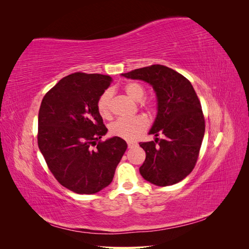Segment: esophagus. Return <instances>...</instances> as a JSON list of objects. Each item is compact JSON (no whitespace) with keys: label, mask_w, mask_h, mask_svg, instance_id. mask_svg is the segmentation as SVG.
Listing matches in <instances>:
<instances>
[{"label":"esophagus","mask_w":249,"mask_h":249,"mask_svg":"<svg viewBox=\"0 0 249 249\" xmlns=\"http://www.w3.org/2000/svg\"><path fill=\"white\" fill-rule=\"evenodd\" d=\"M136 145H137V143H135V142H130V141L127 142V146H129V148H132Z\"/></svg>","instance_id":"34e87169"}]
</instances>
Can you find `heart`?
<instances>
[{
  "instance_id": "obj_1",
  "label": "heart",
  "mask_w": 249,
  "mask_h": 249,
  "mask_svg": "<svg viewBox=\"0 0 249 249\" xmlns=\"http://www.w3.org/2000/svg\"><path fill=\"white\" fill-rule=\"evenodd\" d=\"M124 92L134 101L140 102L145 96V88L138 82H129L124 87ZM112 91L106 90L97 100L96 107L100 115L105 119H110L112 116ZM142 106L148 113L155 109L153 101L142 102ZM148 127V120L143 115H137L130 118H118L110 125V134L112 136L123 138L129 141L138 139Z\"/></svg>"
}]
</instances>
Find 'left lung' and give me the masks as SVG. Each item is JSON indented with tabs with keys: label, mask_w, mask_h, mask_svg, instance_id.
Instances as JSON below:
<instances>
[{
	"label": "left lung",
	"mask_w": 249,
	"mask_h": 249,
	"mask_svg": "<svg viewBox=\"0 0 249 249\" xmlns=\"http://www.w3.org/2000/svg\"><path fill=\"white\" fill-rule=\"evenodd\" d=\"M122 76L149 83L158 97V115L149 134L164 139L140 142L145 160L139 171L157 186L184 179L196 165L205 135V116L198 96L183 74L167 66L153 64Z\"/></svg>",
	"instance_id": "1"
}]
</instances>
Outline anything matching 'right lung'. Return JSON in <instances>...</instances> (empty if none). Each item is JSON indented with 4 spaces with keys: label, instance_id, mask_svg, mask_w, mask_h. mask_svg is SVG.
<instances>
[{
    "label": "right lung",
    "instance_id": "obj_1",
    "mask_svg": "<svg viewBox=\"0 0 249 249\" xmlns=\"http://www.w3.org/2000/svg\"><path fill=\"white\" fill-rule=\"evenodd\" d=\"M110 83L105 74L74 72L51 88L40 105L38 147L55 178L78 194L110 185L127 146L119 137L100 140L108 129L96 103Z\"/></svg>",
    "mask_w": 249,
    "mask_h": 249
}]
</instances>
